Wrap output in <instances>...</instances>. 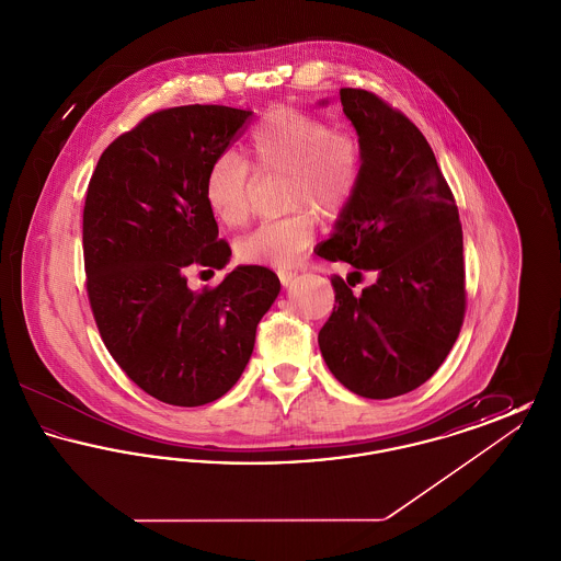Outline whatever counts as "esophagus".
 <instances>
[{"mask_svg": "<svg viewBox=\"0 0 561 561\" xmlns=\"http://www.w3.org/2000/svg\"><path fill=\"white\" fill-rule=\"evenodd\" d=\"M277 277H279L282 286H290L294 277H296V273H293V271H279V273H277Z\"/></svg>", "mask_w": 561, "mask_h": 561, "instance_id": "esophagus-1", "label": "esophagus"}]
</instances>
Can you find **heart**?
Returning a JSON list of instances; mask_svg holds the SVG:
<instances>
[{
	"label": "heart",
	"instance_id": "1",
	"mask_svg": "<svg viewBox=\"0 0 561 561\" xmlns=\"http://www.w3.org/2000/svg\"><path fill=\"white\" fill-rule=\"evenodd\" d=\"M245 160L261 174H286L282 218L261 222L238 241V256L250 265L286 268L316 238V214L336 218L362 185L366 156L353 134L332 130L313 113L271 108L252 128ZM204 199L225 227H240L250 214V168L236 153H222L204 179Z\"/></svg>",
	"mask_w": 561,
	"mask_h": 561
}]
</instances>
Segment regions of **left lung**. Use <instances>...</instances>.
<instances>
[{
    "label": "left lung",
    "instance_id": "left-lung-1",
    "mask_svg": "<svg viewBox=\"0 0 561 561\" xmlns=\"http://www.w3.org/2000/svg\"><path fill=\"white\" fill-rule=\"evenodd\" d=\"M341 103L366 165L318 254L378 279L355 296L351 279L332 277L336 305L318 343L348 391L389 400L428 380L458 339L467 307L462 227L423 133L373 92L343 88Z\"/></svg>",
    "mask_w": 561,
    "mask_h": 561
}]
</instances>
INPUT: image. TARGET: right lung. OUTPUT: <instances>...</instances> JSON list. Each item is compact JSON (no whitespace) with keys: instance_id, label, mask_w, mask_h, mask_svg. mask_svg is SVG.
Here are the masks:
<instances>
[{"instance_id":"obj_1","label":"right lung","mask_w":561,"mask_h":561,"mask_svg":"<svg viewBox=\"0 0 561 561\" xmlns=\"http://www.w3.org/2000/svg\"><path fill=\"white\" fill-rule=\"evenodd\" d=\"M250 117L222 105L156 111L108 145L85 193V290L101 339L133 382L170 405L210 403L240 380L279 294L259 265L199 293L185 275L229 263L204 179Z\"/></svg>"}]
</instances>
